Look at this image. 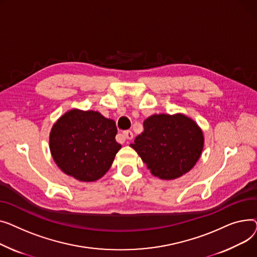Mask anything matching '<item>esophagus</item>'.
Listing matches in <instances>:
<instances>
[{"label":"esophagus","mask_w":257,"mask_h":257,"mask_svg":"<svg viewBox=\"0 0 257 257\" xmlns=\"http://www.w3.org/2000/svg\"><path fill=\"white\" fill-rule=\"evenodd\" d=\"M123 136L126 140H132L134 138V134L132 131H124Z\"/></svg>","instance_id":"obj_1"}]
</instances>
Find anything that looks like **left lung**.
Segmentation results:
<instances>
[{"instance_id":"8db88e82","label":"left lung","mask_w":257,"mask_h":257,"mask_svg":"<svg viewBox=\"0 0 257 257\" xmlns=\"http://www.w3.org/2000/svg\"><path fill=\"white\" fill-rule=\"evenodd\" d=\"M144 132L131 146L155 176L174 179L189 172L200 158L203 134L183 115H153L143 122Z\"/></svg>"}]
</instances>
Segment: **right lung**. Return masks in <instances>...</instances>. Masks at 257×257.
<instances>
[{
  "label": "right lung",
  "mask_w": 257,
  "mask_h": 257,
  "mask_svg": "<svg viewBox=\"0 0 257 257\" xmlns=\"http://www.w3.org/2000/svg\"><path fill=\"white\" fill-rule=\"evenodd\" d=\"M117 127L98 112L73 109L60 117L50 135L54 161L67 175L94 182L107 172L121 145Z\"/></svg>",
  "instance_id": "right-lung-1"
}]
</instances>
